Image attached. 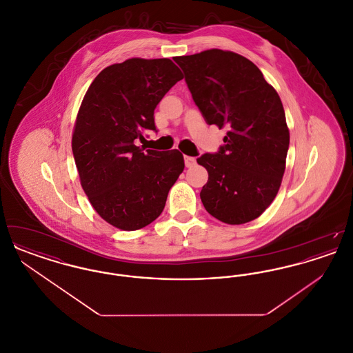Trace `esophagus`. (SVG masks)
Listing matches in <instances>:
<instances>
[{
    "label": "esophagus",
    "instance_id": "obj_1",
    "mask_svg": "<svg viewBox=\"0 0 353 353\" xmlns=\"http://www.w3.org/2000/svg\"><path fill=\"white\" fill-rule=\"evenodd\" d=\"M184 160L186 168H192V167H194V165H196V159H194V157H190V156H185Z\"/></svg>",
    "mask_w": 353,
    "mask_h": 353
}]
</instances>
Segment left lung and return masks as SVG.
Wrapping results in <instances>:
<instances>
[{
  "label": "left lung",
  "instance_id": "8db88e82",
  "mask_svg": "<svg viewBox=\"0 0 353 353\" xmlns=\"http://www.w3.org/2000/svg\"><path fill=\"white\" fill-rule=\"evenodd\" d=\"M174 61L205 121L229 130L219 153L197 159L209 174L200 193L206 212L229 225L258 219L278 194L290 144L278 92L233 51L210 49Z\"/></svg>",
  "mask_w": 353,
  "mask_h": 353
}]
</instances>
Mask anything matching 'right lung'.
I'll list each match as a JSON object with an SVG mask.
<instances>
[{
  "instance_id": "add662e5",
  "label": "right lung",
  "mask_w": 353,
  "mask_h": 353,
  "mask_svg": "<svg viewBox=\"0 0 353 353\" xmlns=\"http://www.w3.org/2000/svg\"><path fill=\"white\" fill-rule=\"evenodd\" d=\"M183 78L168 58H131L101 70L84 95L71 140L75 165L95 212L120 230L157 219L184 170L181 152L134 144L156 131V105Z\"/></svg>"
}]
</instances>
